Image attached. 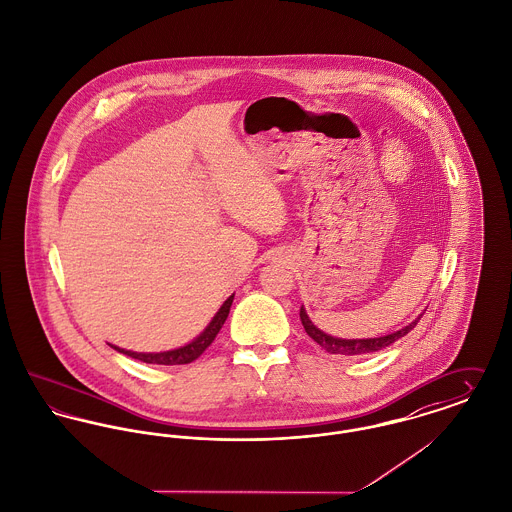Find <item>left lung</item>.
<instances>
[{
	"label": "left lung",
	"instance_id": "8db88e82",
	"mask_svg": "<svg viewBox=\"0 0 512 512\" xmlns=\"http://www.w3.org/2000/svg\"><path fill=\"white\" fill-rule=\"evenodd\" d=\"M419 320V318H417ZM415 322L408 324L406 328L394 332V334H388V336H382V338H369V340H341V338H334V336H328L324 334L322 330H318L310 318L305 312V308L301 307V322L305 326V332L312 340L316 341L324 351L328 353H334V355H365V353H373V351H380L384 347H388L390 343L404 338L408 334L409 330L415 328Z\"/></svg>",
	"mask_w": 512,
	"mask_h": 512
}]
</instances>
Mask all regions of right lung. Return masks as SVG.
Segmentation results:
<instances>
[{
    "label": "right lung",
    "instance_id": "obj_1",
    "mask_svg": "<svg viewBox=\"0 0 512 512\" xmlns=\"http://www.w3.org/2000/svg\"><path fill=\"white\" fill-rule=\"evenodd\" d=\"M233 297L235 295H231L223 303V307L219 308V312L213 316V320L209 322V326L205 328L204 332L196 340L188 343V345H184V347H178V349H172V351H163V353H136V351L120 349L116 345H112V347L116 351L128 355V357H134V359L143 361V363H153V365H188V363L196 361L204 353L205 349L213 343L215 336L219 334L221 326L225 324V320L229 316V310H231V305H233Z\"/></svg>",
    "mask_w": 512,
    "mask_h": 512
}]
</instances>
